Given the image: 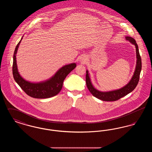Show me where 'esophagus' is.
I'll list each match as a JSON object with an SVG mask.
<instances>
[{"mask_svg":"<svg viewBox=\"0 0 152 152\" xmlns=\"http://www.w3.org/2000/svg\"><path fill=\"white\" fill-rule=\"evenodd\" d=\"M86 60H87V58H86V57L85 56H81L80 58V61L82 63H84L86 61Z\"/></svg>","mask_w":152,"mask_h":152,"instance_id":"obj_1","label":"esophagus"}]
</instances>
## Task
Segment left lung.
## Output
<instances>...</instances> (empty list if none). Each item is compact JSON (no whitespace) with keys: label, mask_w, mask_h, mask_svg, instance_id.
Segmentation results:
<instances>
[{"label":"left lung","mask_w":152,"mask_h":152,"mask_svg":"<svg viewBox=\"0 0 152 152\" xmlns=\"http://www.w3.org/2000/svg\"><path fill=\"white\" fill-rule=\"evenodd\" d=\"M126 39L129 41L130 43L135 45L136 51V65L134 73L127 84L125 86L113 91H110L108 92H102L96 89L93 86L90 75L88 71H86V84L87 88L90 91L92 94L95 97L105 101H116L121 97H124L125 96L129 94L132 92L137 86L138 81L140 79V75L141 71L142 64H141V58L140 55L138 47L137 44L136 43V40L130 36H125Z\"/></svg>","instance_id":"obj_1"}]
</instances>
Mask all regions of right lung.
Here are the masks:
<instances>
[{"label":"right lung","mask_w":152,"mask_h":152,"mask_svg":"<svg viewBox=\"0 0 152 152\" xmlns=\"http://www.w3.org/2000/svg\"><path fill=\"white\" fill-rule=\"evenodd\" d=\"M17 44L13 56L12 73L15 81L26 94L36 99H47L58 94L62 89L63 81L66 76L76 66L75 63L64 65L60 68L51 77L45 81L34 83L24 79L18 71L16 63V53L20 43Z\"/></svg>","instance_id":"add662e5"}]
</instances>
